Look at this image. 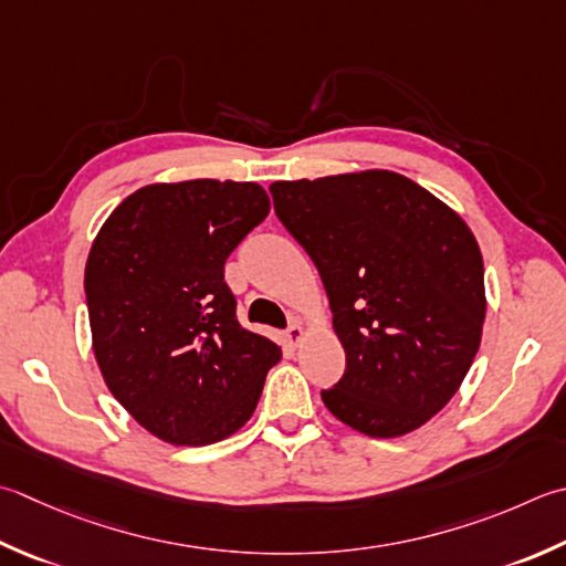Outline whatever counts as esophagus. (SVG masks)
<instances>
[{
	"label": "esophagus",
	"mask_w": 566,
	"mask_h": 566,
	"mask_svg": "<svg viewBox=\"0 0 566 566\" xmlns=\"http://www.w3.org/2000/svg\"><path fill=\"white\" fill-rule=\"evenodd\" d=\"M306 338V328L298 324V321H294V324L286 328V340L292 343V346H298V343H302Z\"/></svg>",
	"instance_id": "1"
}]
</instances>
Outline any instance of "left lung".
Instances as JSON below:
<instances>
[{"mask_svg": "<svg viewBox=\"0 0 566 566\" xmlns=\"http://www.w3.org/2000/svg\"><path fill=\"white\" fill-rule=\"evenodd\" d=\"M270 191L316 264L346 350L340 382L321 392L328 412L375 439L427 424L481 346L483 258L467 220L387 169L274 181Z\"/></svg>", "mask_w": 566, "mask_h": 566, "instance_id": "left-lung-1", "label": "left lung"}]
</instances>
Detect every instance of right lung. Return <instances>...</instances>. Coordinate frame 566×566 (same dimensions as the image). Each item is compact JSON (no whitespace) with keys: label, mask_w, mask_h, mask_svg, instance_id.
<instances>
[{"label":"right lung","mask_w":566,"mask_h":566,"mask_svg":"<svg viewBox=\"0 0 566 566\" xmlns=\"http://www.w3.org/2000/svg\"><path fill=\"white\" fill-rule=\"evenodd\" d=\"M270 213L254 181L149 184L99 228L85 264L93 353L107 390L174 447L248 424L282 348L245 331L223 280L228 254Z\"/></svg>","instance_id":"obj_1"}]
</instances>
